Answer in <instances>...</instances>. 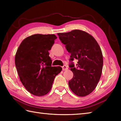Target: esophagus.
<instances>
[{"mask_svg": "<svg viewBox=\"0 0 121 121\" xmlns=\"http://www.w3.org/2000/svg\"><path fill=\"white\" fill-rule=\"evenodd\" d=\"M68 69V67L66 65H63L62 66V70H63V71H66V70H67Z\"/></svg>", "mask_w": 121, "mask_h": 121, "instance_id": "esophagus-1", "label": "esophagus"}]
</instances>
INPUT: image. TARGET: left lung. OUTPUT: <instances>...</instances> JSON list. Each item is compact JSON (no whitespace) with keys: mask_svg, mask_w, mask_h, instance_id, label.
Masks as SVG:
<instances>
[{"mask_svg":"<svg viewBox=\"0 0 121 121\" xmlns=\"http://www.w3.org/2000/svg\"><path fill=\"white\" fill-rule=\"evenodd\" d=\"M59 39L69 52L70 60H78L77 68L70 65L73 77L69 86L74 94L85 97L94 91L102 74L103 56L100 46L92 36L83 30L58 33Z\"/></svg>","mask_w":121,"mask_h":121,"instance_id":"8db88e82","label":"left lung"}]
</instances>
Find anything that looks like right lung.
Wrapping results in <instances>:
<instances>
[{
    "instance_id": "add662e5",
    "label": "right lung",
    "mask_w": 121,
    "mask_h": 121,
    "mask_svg": "<svg viewBox=\"0 0 121 121\" xmlns=\"http://www.w3.org/2000/svg\"><path fill=\"white\" fill-rule=\"evenodd\" d=\"M54 34H34L25 38L17 48L15 65L23 85L30 94H48L61 66H51L49 50L56 39Z\"/></svg>"
}]
</instances>
